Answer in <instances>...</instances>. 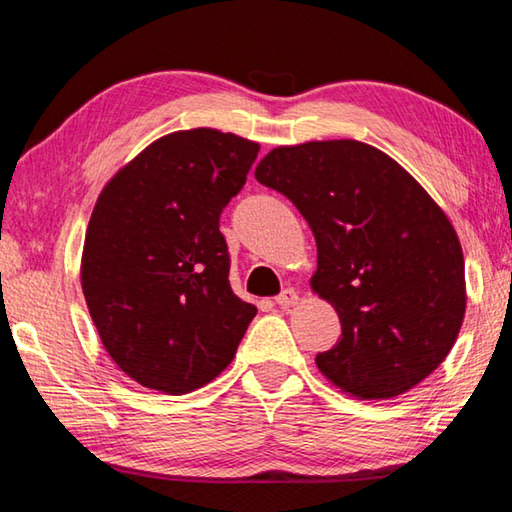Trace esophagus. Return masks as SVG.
Here are the masks:
<instances>
[{
	"label": "esophagus",
	"instance_id": "1",
	"mask_svg": "<svg viewBox=\"0 0 512 512\" xmlns=\"http://www.w3.org/2000/svg\"><path fill=\"white\" fill-rule=\"evenodd\" d=\"M297 301H299V292L292 290V288L283 290V292L279 294V297H276V303H279L281 308H292Z\"/></svg>",
	"mask_w": 512,
	"mask_h": 512
}]
</instances>
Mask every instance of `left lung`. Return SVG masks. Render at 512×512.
I'll return each mask as SVG.
<instances>
[{
    "label": "left lung",
    "mask_w": 512,
    "mask_h": 512,
    "mask_svg": "<svg viewBox=\"0 0 512 512\" xmlns=\"http://www.w3.org/2000/svg\"><path fill=\"white\" fill-rule=\"evenodd\" d=\"M317 240L312 290L342 321L317 369L351 396L387 400L452 351L465 315L461 242L405 168L353 139L274 148L256 168Z\"/></svg>",
    "instance_id": "8db88e82"
}]
</instances>
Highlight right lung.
Here are the masks:
<instances>
[{
  "label": "right lung",
  "mask_w": 512,
  "mask_h": 512,
  "mask_svg": "<svg viewBox=\"0 0 512 512\" xmlns=\"http://www.w3.org/2000/svg\"><path fill=\"white\" fill-rule=\"evenodd\" d=\"M258 150L209 128L166 134L98 197L80 281L105 351L141 387L170 396L204 387L256 317L229 285L220 213Z\"/></svg>",
  "instance_id": "obj_1"
}]
</instances>
